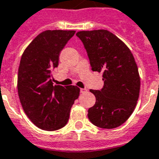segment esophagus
Returning <instances> with one entry per match:
<instances>
[{"instance_id": "34e87169", "label": "esophagus", "mask_w": 159, "mask_h": 159, "mask_svg": "<svg viewBox=\"0 0 159 159\" xmlns=\"http://www.w3.org/2000/svg\"><path fill=\"white\" fill-rule=\"evenodd\" d=\"M85 92H87V89H85V88H80V93H85Z\"/></svg>"}]
</instances>
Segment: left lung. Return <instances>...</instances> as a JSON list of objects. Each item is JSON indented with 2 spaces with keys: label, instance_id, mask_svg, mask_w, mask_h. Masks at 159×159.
Segmentation results:
<instances>
[{
  "label": "left lung",
  "instance_id": "obj_1",
  "mask_svg": "<svg viewBox=\"0 0 159 159\" xmlns=\"http://www.w3.org/2000/svg\"><path fill=\"white\" fill-rule=\"evenodd\" d=\"M76 35L86 49L91 69L102 72L104 80L101 91L90 90L96 103L88 110V118L99 128L119 127L130 117L139 98L141 80L135 58L110 31H79Z\"/></svg>",
  "mask_w": 159,
  "mask_h": 159
}]
</instances>
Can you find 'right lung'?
<instances>
[{"label":"right lung","mask_w":159,"mask_h":159,"mask_svg":"<svg viewBox=\"0 0 159 159\" xmlns=\"http://www.w3.org/2000/svg\"><path fill=\"white\" fill-rule=\"evenodd\" d=\"M75 30H46L24 50L18 73V92L24 113L38 128L53 131L66 125L75 101V85H53L52 71Z\"/></svg>","instance_id":"1"}]
</instances>
